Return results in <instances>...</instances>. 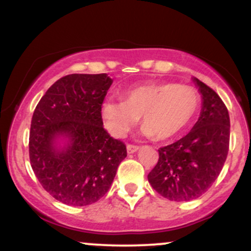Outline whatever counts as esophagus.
Masks as SVG:
<instances>
[{
	"label": "esophagus",
	"mask_w": 251,
	"mask_h": 251,
	"mask_svg": "<svg viewBox=\"0 0 251 251\" xmlns=\"http://www.w3.org/2000/svg\"><path fill=\"white\" fill-rule=\"evenodd\" d=\"M139 150V146L137 145H132V144H128L127 145V153H134Z\"/></svg>",
	"instance_id": "1"
}]
</instances>
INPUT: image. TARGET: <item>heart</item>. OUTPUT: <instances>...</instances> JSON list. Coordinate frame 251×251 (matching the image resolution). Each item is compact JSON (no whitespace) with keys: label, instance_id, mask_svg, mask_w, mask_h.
Masks as SVG:
<instances>
[{"label":"heart","instance_id":"1","mask_svg":"<svg viewBox=\"0 0 251 251\" xmlns=\"http://www.w3.org/2000/svg\"><path fill=\"white\" fill-rule=\"evenodd\" d=\"M198 106L200 94L194 87L160 82L129 89L123 94V101L106 99L100 112L113 137H125L142 118L143 134L168 140L189 125Z\"/></svg>","mask_w":251,"mask_h":251}]
</instances>
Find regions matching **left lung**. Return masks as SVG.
Listing matches in <instances>:
<instances>
[{
  "instance_id": "obj_1",
  "label": "left lung",
  "mask_w": 251,
  "mask_h": 251,
  "mask_svg": "<svg viewBox=\"0 0 251 251\" xmlns=\"http://www.w3.org/2000/svg\"><path fill=\"white\" fill-rule=\"evenodd\" d=\"M201 94L198 122L185 137L158 150L159 159L148 176L163 197L192 201L211 188L226 163L230 140L226 106L212 88L194 77Z\"/></svg>"
}]
</instances>
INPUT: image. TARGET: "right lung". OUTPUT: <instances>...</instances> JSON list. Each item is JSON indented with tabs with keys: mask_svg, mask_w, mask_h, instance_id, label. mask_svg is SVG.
I'll return each mask as SVG.
<instances>
[{
	"mask_svg": "<svg viewBox=\"0 0 251 251\" xmlns=\"http://www.w3.org/2000/svg\"><path fill=\"white\" fill-rule=\"evenodd\" d=\"M113 80L107 74H70L48 88L30 124L29 159L42 188L73 206L96 203L108 191L127 155L103 128L101 103ZM60 136L68 138L56 148Z\"/></svg>",
	"mask_w": 251,
	"mask_h": 251,
	"instance_id": "right-lung-1",
	"label": "right lung"
}]
</instances>
